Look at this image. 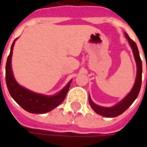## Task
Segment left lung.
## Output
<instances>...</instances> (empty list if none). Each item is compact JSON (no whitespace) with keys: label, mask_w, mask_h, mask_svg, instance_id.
<instances>
[{"label":"left lung","mask_w":147,"mask_h":147,"mask_svg":"<svg viewBox=\"0 0 147 147\" xmlns=\"http://www.w3.org/2000/svg\"><path fill=\"white\" fill-rule=\"evenodd\" d=\"M125 36L128 40V42L130 44L131 47L133 49V55H134V58L137 63V68H138V73H137V78L134 83L132 91L128 93L127 96L123 99L122 101H120L119 104L115 105L114 107H110V108H107V107H101L97 105L94 104L92 101V100L89 96V104L92 106V108L93 110L97 113L100 115L105 116V117H116V116L120 115L123 114L125 110H127V108L133 104V101L136 100V98L138 96L140 89H141V86H142V59L140 58V55H139L138 49L136 45V43L133 42V40L128 37L127 33H125Z\"/></svg>","instance_id":"left-lung-1"}]
</instances>
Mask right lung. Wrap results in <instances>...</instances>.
<instances>
[{
  "label": "right lung",
  "instance_id": "right-lung-1",
  "mask_svg": "<svg viewBox=\"0 0 147 147\" xmlns=\"http://www.w3.org/2000/svg\"><path fill=\"white\" fill-rule=\"evenodd\" d=\"M14 44V42L11 46L10 53L7 58L5 65V81L10 96L24 110L29 113L44 114L52 110L54 108L61 104L65 100L68 90L70 87L71 81L65 86V88L61 92L52 96L34 93L20 86L15 81L11 69V56Z\"/></svg>",
  "mask_w": 147,
  "mask_h": 147
}]
</instances>
